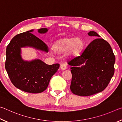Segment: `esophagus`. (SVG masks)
Masks as SVG:
<instances>
[{
	"mask_svg": "<svg viewBox=\"0 0 122 122\" xmlns=\"http://www.w3.org/2000/svg\"><path fill=\"white\" fill-rule=\"evenodd\" d=\"M61 70H63L66 69H67L66 64H65V63H63V64H61Z\"/></svg>",
	"mask_w": 122,
	"mask_h": 122,
	"instance_id": "1",
	"label": "esophagus"
}]
</instances>
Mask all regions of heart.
I'll use <instances>...</instances> for the list:
<instances>
[{
  "instance_id": "b5f03b06",
  "label": "heart",
  "mask_w": 122,
  "mask_h": 122,
  "mask_svg": "<svg viewBox=\"0 0 122 122\" xmlns=\"http://www.w3.org/2000/svg\"><path fill=\"white\" fill-rule=\"evenodd\" d=\"M83 47V42L79 38L67 37L59 40L53 45V50L57 53L66 52L69 56H77Z\"/></svg>"
}]
</instances>
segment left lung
I'll return each instance as SVG.
<instances>
[{"label":"left lung","mask_w":122,"mask_h":122,"mask_svg":"<svg viewBox=\"0 0 122 122\" xmlns=\"http://www.w3.org/2000/svg\"><path fill=\"white\" fill-rule=\"evenodd\" d=\"M88 34L100 37L94 31ZM115 62V55L109 43L100 38L93 40L79 56L68 61L71 66L72 92L87 97L103 91L114 76ZM82 63L85 64L78 66Z\"/></svg>","instance_id":"8db88e82"}]
</instances>
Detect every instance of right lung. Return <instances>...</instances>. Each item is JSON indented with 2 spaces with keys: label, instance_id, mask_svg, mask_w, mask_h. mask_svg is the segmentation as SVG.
Here are the masks:
<instances>
[{
  "label": "right lung",
  "instance_id": "add662e5",
  "mask_svg": "<svg viewBox=\"0 0 122 122\" xmlns=\"http://www.w3.org/2000/svg\"><path fill=\"white\" fill-rule=\"evenodd\" d=\"M32 29L18 34L6 48L5 69L15 87L25 92L40 93L47 88L51 77L59 68V64L47 65L40 59L25 61L21 56V48L32 47L48 52V46L39 38L31 33ZM46 28L38 29L44 34Z\"/></svg>",
  "mask_w": 122,
  "mask_h": 122
}]
</instances>
